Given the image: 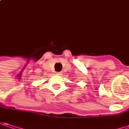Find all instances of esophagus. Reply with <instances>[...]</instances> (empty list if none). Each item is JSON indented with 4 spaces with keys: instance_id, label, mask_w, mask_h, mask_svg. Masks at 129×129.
Masks as SVG:
<instances>
[{
    "instance_id": "34e87169",
    "label": "esophagus",
    "mask_w": 129,
    "mask_h": 129,
    "mask_svg": "<svg viewBox=\"0 0 129 129\" xmlns=\"http://www.w3.org/2000/svg\"><path fill=\"white\" fill-rule=\"evenodd\" d=\"M57 74H58V75H61V73H60V72H57Z\"/></svg>"
}]
</instances>
